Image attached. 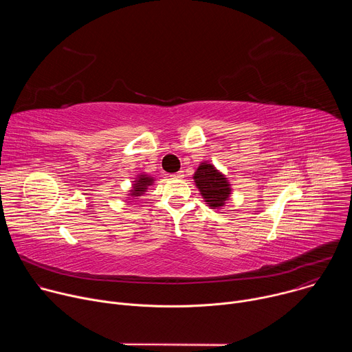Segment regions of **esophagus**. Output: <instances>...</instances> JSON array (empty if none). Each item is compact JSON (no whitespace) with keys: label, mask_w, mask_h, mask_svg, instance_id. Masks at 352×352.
Wrapping results in <instances>:
<instances>
[{"label":"esophagus","mask_w":352,"mask_h":352,"mask_svg":"<svg viewBox=\"0 0 352 352\" xmlns=\"http://www.w3.org/2000/svg\"><path fill=\"white\" fill-rule=\"evenodd\" d=\"M171 177H173V178H175V179H181V178H184V171H178V173L173 174Z\"/></svg>","instance_id":"34e87169"}]
</instances>
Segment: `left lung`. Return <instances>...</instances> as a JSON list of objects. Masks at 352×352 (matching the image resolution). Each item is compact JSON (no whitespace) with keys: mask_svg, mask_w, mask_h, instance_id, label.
<instances>
[{"mask_svg":"<svg viewBox=\"0 0 352 352\" xmlns=\"http://www.w3.org/2000/svg\"><path fill=\"white\" fill-rule=\"evenodd\" d=\"M196 188L210 209H221L231 196V184L226 174L212 163L202 162L193 174Z\"/></svg>","mask_w":352,"mask_h":352,"instance_id":"left-lung-1","label":"left lung"}]
</instances>
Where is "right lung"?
<instances>
[{
	"instance_id": "1",
	"label": "right lung",
	"mask_w": 352,
	"mask_h": 352,
	"mask_svg": "<svg viewBox=\"0 0 352 352\" xmlns=\"http://www.w3.org/2000/svg\"><path fill=\"white\" fill-rule=\"evenodd\" d=\"M132 186L128 190V197H133L138 199L139 196H142L143 193H146V190L148 189V186H152L155 184V178L147 175L146 173H139L135 179L132 181ZM131 200V199H128Z\"/></svg>"
}]
</instances>
